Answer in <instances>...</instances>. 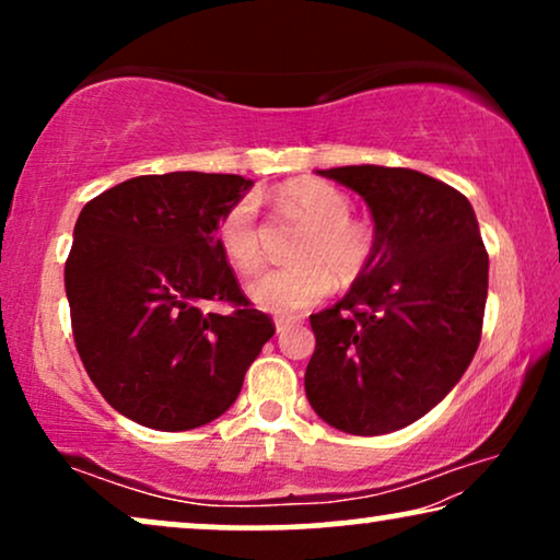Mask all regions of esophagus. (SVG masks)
Wrapping results in <instances>:
<instances>
[{"label":"esophagus","mask_w":560,"mask_h":560,"mask_svg":"<svg viewBox=\"0 0 560 560\" xmlns=\"http://www.w3.org/2000/svg\"><path fill=\"white\" fill-rule=\"evenodd\" d=\"M290 328H293V320H282V318L275 320V331H278V336H285Z\"/></svg>","instance_id":"34e87169"}]
</instances>
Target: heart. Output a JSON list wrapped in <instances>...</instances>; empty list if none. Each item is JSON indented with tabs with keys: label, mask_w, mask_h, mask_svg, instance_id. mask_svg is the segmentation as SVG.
Returning a JSON list of instances; mask_svg holds the SVG:
<instances>
[{
	"label": "heart",
	"mask_w": 560,
	"mask_h": 560,
	"mask_svg": "<svg viewBox=\"0 0 560 560\" xmlns=\"http://www.w3.org/2000/svg\"><path fill=\"white\" fill-rule=\"evenodd\" d=\"M282 211L308 221L295 242V262L257 275L247 293L257 308L275 316H295L334 288V278L354 282L374 257V232L364 221L351 219V201L343 190L324 180H295L275 194ZM217 242L236 270L252 272L262 262L255 198H240L217 226Z\"/></svg>",
	"instance_id": "1"
}]
</instances>
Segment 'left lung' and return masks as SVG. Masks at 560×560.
<instances>
[{
  "mask_svg": "<svg viewBox=\"0 0 560 560\" xmlns=\"http://www.w3.org/2000/svg\"><path fill=\"white\" fill-rule=\"evenodd\" d=\"M364 198L374 257L316 334L305 395L328 425L382 435L446 397L481 339L489 257L466 196L410 167L318 171Z\"/></svg>",
  "mask_w": 560,
  "mask_h": 560,
  "instance_id": "8db88e82",
  "label": "left lung"
}]
</instances>
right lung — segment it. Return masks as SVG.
Returning a JSON list of instances; mask_svg holds the SVG:
<instances>
[{"label":"right lung","mask_w":560,"mask_h":560,"mask_svg":"<svg viewBox=\"0 0 560 560\" xmlns=\"http://www.w3.org/2000/svg\"><path fill=\"white\" fill-rule=\"evenodd\" d=\"M252 180L140 175L91 198L66 262L75 349L104 400L155 431H190L232 408L275 324L252 308L217 242ZM206 302H226L209 314Z\"/></svg>","instance_id":"add662e5"}]
</instances>
